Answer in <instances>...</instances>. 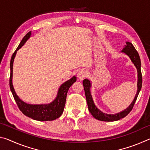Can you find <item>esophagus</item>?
<instances>
[{"instance_id": "esophagus-1", "label": "esophagus", "mask_w": 150, "mask_h": 150, "mask_svg": "<svg viewBox=\"0 0 150 150\" xmlns=\"http://www.w3.org/2000/svg\"><path fill=\"white\" fill-rule=\"evenodd\" d=\"M87 72H86L85 70H81L78 72L77 77H78L79 79L82 80L83 78H85L86 76H87Z\"/></svg>"}]
</instances>
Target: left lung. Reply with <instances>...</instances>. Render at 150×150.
Returning <instances> with one entry per match:
<instances>
[{"label": "left lung", "instance_id": "obj_1", "mask_svg": "<svg viewBox=\"0 0 150 150\" xmlns=\"http://www.w3.org/2000/svg\"><path fill=\"white\" fill-rule=\"evenodd\" d=\"M126 45H125V47L123 48V50H122V52L124 53V54H126L130 58L132 62L134 63V65H135V67L137 69V71H138V84H137L138 90H137L136 95L135 96V97H134V100L128 108H126L124 110L120 112L115 114V115H109V114L103 112L102 111H100L99 109L96 107L95 103L93 102L92 95H91L90 91V88L91 87V81L87 79H84L83 81V87H84L85 96L86 98H87V103L88 110H89L93 117L97 119L98 120L105 122H112L118 120L121 118L125 117V116L128 115V114L130 112V111L132 110L133 106L136 103L137 98H138L139 91H140L142 88V75L141 72V61L140 58H139V55L132 43L126 42Z\"/></svg>", "mask_w": 150, "mask_h": 150}]
</instances>
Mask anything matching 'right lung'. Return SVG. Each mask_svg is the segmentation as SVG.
I'll use <instances>...</instances> for the list:
<instances>
[{"label": "right lung", "mask_w": 150, "mask_h": 150, "mask_svg": "<svg viewBox=\"0 0 150 150\" xmlns=\"http://www.w3.org/2000/svg\"><path fill=\"white\" fill-rule=\"evenodd\" d=\"M31 35V32H29L25 35L22 40L21 42L20 43L17 49L12 54L11 63V77H10V88L11 91L13 95L14 98L18 106L19 109L24 115L27 116L28 117L31 118L34 120L38 121H50L54 120L59 117L62 115L63 109L65 107L66 97H67V94L69 90V87L74 83L77 77L75 76L70 79L69 80L65 81L64 83L60 86L58 90V93L55 99L50 104L46 105H30L27 104L24 101H22L20 98L17 96L14 89L13 85H12V69H13V62L14 57L16 56L17 51L18 50L28 39L29 38Z\"/></svg>", "instance_id": "1"}]
</instances>
